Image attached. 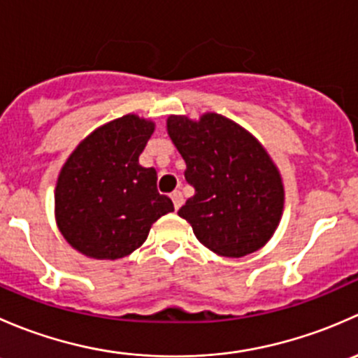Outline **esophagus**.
I'll list each match as a JSON object with an SVG mask.
<instances>
[{
	"instance_id": "esophagus-1",
	"label": "esophagus",
	"mask_w": 358,
	"mask_h": 358,
	"mask_svg": "<svg viewBox=\"0 0 358 358\" xmlns=\"http://www.w3.org/2000/svg\"><path fill=\"white\" fill-rule=\"evenodd\" d=\"M171 201H173V204H175V209H180V206L183 204L182 192H180V190H175V192L171 194Z\"/></svg>"
}]
</instances>
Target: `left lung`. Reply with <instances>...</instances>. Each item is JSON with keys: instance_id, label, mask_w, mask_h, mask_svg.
Here are the masks:
<instances>
[{"instance_id": "1", "label": "left lung", "mask_w": 358, "mask_h": 358, "mask_svg": "<svg viewBox=\"0 0 358 358\" xmlns=\"http://www.w3.org/2000/svg\"><path fill=\"white\" fill-rule=\"evenodd\" d=\"M168 135L196 194L178 215L213 252L241 258L265 246L284 209L280 173L262 143L232 119L169 115Z\"/></svg>"}]
</instances>
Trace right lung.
<instances>
[{"label": "right lung", "mask_w": 358, "mask_h": 358, "mask_svg": "<svg viewBox=\"0 0 358 358\" xmlns=\"http://www.w3.org/2000/svg\"><path fill=\"white\" fill-rule=\"evenodd\" d=\"M154 122L135 114L96 128L69 156L55 187V218L72 248L117 259L145 243L150 227L175 211L157 192V173L140 166Z\"/></svg>", "instance_id": "1"}]
</instances>
